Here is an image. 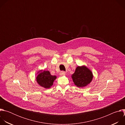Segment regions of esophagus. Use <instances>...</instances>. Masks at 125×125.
Returning <instances> with one entry per match:
<instances>
[{"mask_svg":"<svg viewBox=\"0 0 125 125\" xmlns=\"http://www.w3.org/2000/svg\"><path fill=\"white\" fill-rule=\"evenodd\" d=\"M66 74V73L64 72V71H61V72L60 73V76H63L65 75Z\"/></svg>","mask_w":125,"mask_h":125,"instance_id":"34e87169","label":"esophagus"}]
</instances>
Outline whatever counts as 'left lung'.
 <instances>
[{
    "instance_id": "obj_1",
    "label": "left lung",
    "mask_w": 125,
    "mask_h": 125,
    "mask_svg": "<svg viewBox=\"0 0 125 125\" xmlns=\"http://www.w3.org/2000/svg\"><path fill=\"white\" fill-rule=\"evenodd\" d=\"M72 78L75 84L78 87H82L91 82L93 75L91 71L85 66H78Z\"/></svg>"
}]
</instances>
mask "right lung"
I'll use <instances>...</instances> for the list:
<instances>
[{"instance_id":"right-lung-1","label":"right lung","mask_w":125,"mask_h":125,"mask_svg":"<svg viewBox=\"0 0 125 125\" xmlns=\"http://www.w3.org/2000/svg\"><path fill=\"white\" fill-rule=\"evenodd\" d=\"M55 76H52L49 71H44L41 72L37 77L38 83L42 86L48 88L53 84V82L56 79Z\"/></svg>"}]
</instances>
